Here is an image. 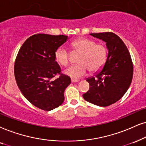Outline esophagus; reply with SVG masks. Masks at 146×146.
Wrapping results in <instances>:
<instances>
[{
	"label": "esophagus",
	"mask_w": 146,
	"mask_h": 146,
	"mask_svg": "<svg viewBox=\"0 0 146 146\" xmlns=\"http://www.w3.org/2000/svg\"><path fill=\"white\" fill-rule=\"evenodd\" d=\"M79 82V80H78V79H71V82L72 83H75V82Z\"/></svg>",
	"instance_id": "esophagus-1"
}]
</instances>
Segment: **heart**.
<instances>
[{"instance_id": "obj_1", "label": "heart", "mask_w": 146, "mask_h": 146, "mask_svg": "<svg viewBox=\"0 0 146 146\" xmlns=\"http://www.w3.org/2000/svg\"><path fill=\"white\" fill-rule=\"evenodd\" d=\"M74 51L79 52L81 55L77 62L79 64L70 66L64 70V74L71 78L78 79L86 75L88 70L91 73L99 71L103 67L108 57V50L102 43H96L89 38H80L71 43ZM56 61L62 66H67L69 62L70 54L64 46H60L54 53Z\"/></svg>"}]
</instances>
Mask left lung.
<instances>
[{"instance_id":"1","label":"left lung","mask_w":146,"mask_h":146,"mask_svg":"<svg viewBox=\"0 0 146 146\" xmlns=\"http://www.w3.org/2000/svg\"><path fill=\"white\" fill-rule=\"evenodd\" d=\"M106 42L108 57L104 67L86 81L90 90L83 97L99 106H108L122 98L132 82L133 66L131 55L123 40L112 32L90 34Z\"/></svg>"}]
</instances>
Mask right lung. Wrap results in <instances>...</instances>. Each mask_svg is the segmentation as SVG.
<instances>
[{
  "label": "right lung",
  "mask_w": 146,
  "mask_h": 146,
  "mask_svg": "<svg viewBox=\"0 0 146 146\" xmlns=\"http://www.w3.org/2000/svg\"><path fill=\"white\" fill-rule=\"evenodd\" d=\"M69 39L60 35L38 34L30 36L19 49L14 67L15 80L20 91L27 100L40 109L50 111L64 102V92L71 78L60 74L55 60L56 50Z\"/></svg>",
  "instance_id": "add662e5"
}]
</instances>
